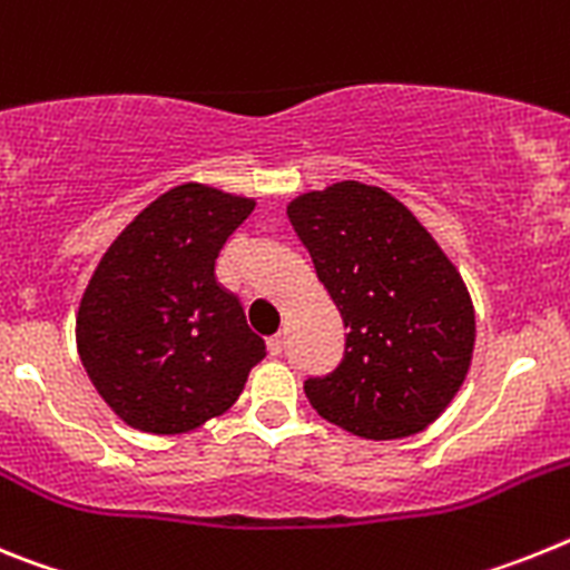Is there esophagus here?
Returning a JSON list of instances; mask_svg holds the SVG:
<instances>
[{
	"mask_svg": "<svg viewBox=\"0 0 570 570\" xmlns=\"http://www.w3.org/2000/svg\"><path fill=\"white\" fill-rule=\"evenodd\" d=\"M282 347H285V340H282V336H271V340H268V354L271 356H282Z\"/></svg>",
	"mask_w": 570,
	"mask_h": 570,
	"instance_id": "obj_1",
	"label": "esophagus"
}]
</instances>
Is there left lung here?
Instances as JSON below:
<instances>
[{
    "instance_id": "1",
    "label": "left lung",
    "mask_w": 570,
    "mask_h": 570,
    "mask_svg": "<svg viewBox=\"0 0 570 570\" xmlns=\"http://www.w3.org/2000/svg\"><path fill=\"white\" fill-rule=\"evenodd\" d=\"M288 219L345 322V354L305 396L365 440L420 434L465 382L473 302L454 262L405 205L354 179L291 199Z\"/></svg>"
}]
</instances>
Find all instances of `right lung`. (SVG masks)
I'll list each match as a JSON object with an SVG mask.
<instances>
[{
	"instance_id": "1",
	"label": "right lung",
	"mask_w": 570,
	"mask_h": 570,
	"mask_svg": "<svg viewBox=\"0 0 570 570\" xmlns=\"http://www.w3.org/2000/svg\"><path fill=\"white\" fill-rule=\"evenodd\" d=\"M256 203L203 183L170 188L116 236L77 314L79 360L125 425L188 434L223 416L265 356L216 256Z\"/></svg>"
}]
</instances>
